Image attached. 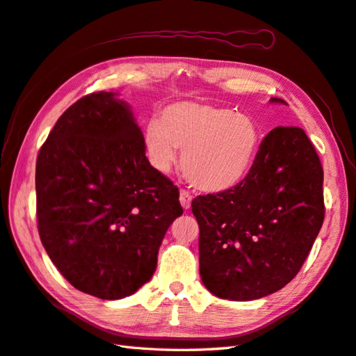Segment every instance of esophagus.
Here are the masks:
<instances>
[{"mask_svg":"<svg viewBox=\"0 0 356 356\" xmlns=\"http://www.w3.org/2000/svg\"><path fill=\"white\" fill-rule=\"evenodd\" d=\"M180 204H181V208L184 209H189L191 208V202H193V195H191V193H188V191H185V189H181L180 191Z\"/></svg>","mask_w":356,"mask_h":356,"instance_id":"34e87169","label":"esophagus"}]
</instances>
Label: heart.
I'll return each mask as SVG.
<instances>
[{
    "instance_id": "heart-1",
    "label": "heart",
    "mask_w": 356,
    "mask_h": 356,
    "mask_svg": "<svg viewBox=\"0 0 356 356\" xmlns=\"http://www.w3.org/2000/svg\"><path fill=\"white\" fill-rule=\"evenodd\" d=\"M147 158L168 172L181 152V170L200 191L220 194L243 184L253 168L261 131L249 115L195 102L165 106L143 129Z\"/></svg>"
}]
</instances>
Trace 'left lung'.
Masks as SVG:
<instances>
[{"mask_svg": "<svg viewBox=\"0 0 356 356\" xmlns=\"http://www.w3.org/2000/svg\"><path fill=\"white\" fill-rule=\"evenodd\" d=\"M191 206L203 285L220 299H261L291 282L316 241L325 218L323 168L302 129L276 127L243 184L198 195Z\"/></svg>", "mask_w": 356, "mask_h": 356, "instance_id": "1", "label": "left lung"}]
</instances>
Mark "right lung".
Instances as JSON below:
<instances>
[{
    "mask_svg": "<svg viewBox=\"0 0 356 356\" xmlns=\"http://www.w3.org/2000/svg\"><path fill=\"white\" fill-rule=\"evenodd\" d=\"M36 200L49 259L74 288L103 300L152 279L162 239L184 213L117 92L80 98L57 120L36 161Z\"/></svg>",
    "mask_w": 356,
    "mask_h": 356,
    "instance_id": "1",
    "label": "right lung"
}]
</instances>
